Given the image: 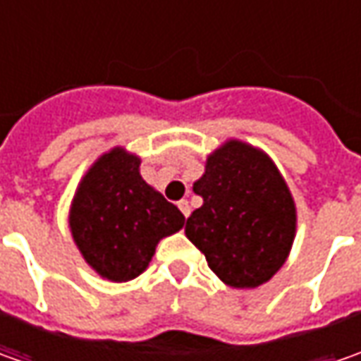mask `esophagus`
Masks as SVG:
<instances>
[{
  "label": "esophagus",
  "mask_w": 361,
  "mask_h": 361,
  "mask_svg": "<svg viewBox=\"0 0 361 361\" xmlns=\"http://www.w3.org/2000/svg\"><path fill=\"white\" fill-rule=\"evenodd\" d=\"M178 209H180V213H183L185 216L190 215V204H188V201H185V199H183V201H178Z\"/></svg>",
  "instance_id": "esophagus-1"
}]
</instances>
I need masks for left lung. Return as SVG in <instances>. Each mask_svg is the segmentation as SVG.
I'll return each instance as SVG.
<instances>
[{
	"mask_svg": "<svg viewBox=\"0 0 361 361\" xmlns=\"http://www.w3.org/2000/svg\"><path fill=\"white\" fill-rule=\"evenodd\" d=\"M192 190L202 204L185 233L211 271L235 289L267 283L283 267L298 229L295 201L275 162L233 138L207 157Z\"/></svg>",
	"mask_w": 361,
	"mask_h": 361,
	"instance_id": "1",
	"label": "left lung"
}]
</instances>
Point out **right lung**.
Masks as SVG:
<instances>
[{
    "label": "right lung",
    "instance_id": "add662e5",
    "mask_svg": "<svg viewBox=\"0 0 361 361\" xmlns=\"http://www.w3.org/2000/svg\"><path fill=\"white\" fill-rule=\"evenodd\" d=\"M70 231L84 261L122 283L148 267L160 239L183 229L185 215L140 176V159L122 146L82 176L70 204Z\"/></svg>",
    "mask_w": 361,
    "mask_h": 361
}]
</instances>
